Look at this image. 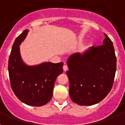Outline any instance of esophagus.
<instances>
[{
	"label": "esophagus",
	"mask_w": 125,
	"mask_h": 125,
	"mask_svg": "<svg viewBox=\"0 0 125 125\" xmlns=\"http://www.w3.org/2000/svg\"><path fill=\"white\" fill-rule=\"evenodd\" d=\"M68 66H67V65H64L63 66V70L64 71H66L68 70Z\"/></svg>",
	"instance_id": "obj_1"
}]
</instances>
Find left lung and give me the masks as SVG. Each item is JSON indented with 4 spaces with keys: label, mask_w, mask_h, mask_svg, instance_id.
I'll return each instance as SVG.
<instances>
[{
    "label": "left lung",
    "mask_w": 125,
    "mask_h": 125,
    "mask_svg": "<svg viewBox=\"0 0 125 125\" xmlns=\"http://www.w3.org/2000/svg\"><path fill=\"white\" fill-rule=\"evenodd\" d=\"M101 46H92L83 54L75 53L68 58L69 96L79 105L98 103L111 91L116 69L114 46L108 36Z\"/></svg>",
    "instance_id": "obj_1"
}]
</instances>
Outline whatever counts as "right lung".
Listing matches in <instances>:
<instances>
[{
	"mask_svg": "<svg viewBox=\"0 0 125 125\" xmlns=\"http://www.w3.org/2000/svg\"><path fill=\"white\" fill-rule=\"evenodd\" d=\"M28 32L24 30L13 44L8 64L10 82L20 101L27 105L41 106L52 98L56 78L63 71V62H45L36 66L25 64L21 56L19 46Z\"/></svg>",
	"mask_w": 125,
	"mask_h": 125,
	"instance_id": "obj_1",
	"label": "right lung"
}]
</instances>
